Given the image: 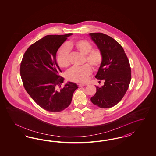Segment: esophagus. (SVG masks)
Returning <instances> with one entry per match:
<instances>
[{"instance_id":"1","label":"esophagus","mask_w":156,"mask_h":156,"mask_svg":"<svg viewBox=\"0 0 156 156\" xmlns=\"http://www.w3.org/2000/svg\"><path fill=\"white\" fill-rule=\"evenodd\" d=\"M78 86L79 87H83V86H85V85H83V84H80V83H78Z\"/></svg>"}]
</instances>
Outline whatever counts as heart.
Listing matches in <instances>:
<instances>
[{
  "label": "heart",
  "instance_id": "b5f03b06",
  "mask_svg": "<svg viewBox=\"0 0 156 156\" xmlns=\"http://www.w3.org/2000/svg\"><path fill=\"white\" fill-rule=\"evenodd\" d=\"M93 46L85 40H79L70 42L62 46L57 52V62L62 68H66L70 65L69 50L74 49L81 54L85 55V61L89 63L93 68H98L101 64L103 57L102 52L98 49L93 50ZM92 70L90 66L85 65L80 68L73 67L66 73V78L76 82L85 83L88 80Z\"/></svg>",
  "mask_w": 156,
  "mask_h": 156
}]
</instances>
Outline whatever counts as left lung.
<instances>
[{
  "mask_svg": "<svg viewBox=\"0 0 156 156\" xmlns=\"http://www.w3.org/2000/svg\"><path fill=\"white\" fill-rule=\"evenodd\" d=\"M102 52L103 59L95 78L104 80L101 87L91 98L92 103L101 108H112L122 99L131 80V69L124 50L113 38L103 33L89 34Z\"/></svg>",
  "mask_w": 156,
  "mask_h": 156,
  "instance_id": "obj_1",
  "label": "left lung"
}]
</instances>
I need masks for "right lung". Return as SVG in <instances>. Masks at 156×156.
Listing matches in <instances>:
<instances>
[{
	"instance_id": "obj_1",
	"label": "right lung",
	"mask_w": 156,
	"mask_h": 156,
	"mask_svg": "<svg viewBox=\"0 0 156 156\" xmlns=\"http://www.w3.org/2000/svg\"><path fill=\"white\" fill-rule=\"evenodd\" d=\"M72 35L45 36L28 47L21 62L20 76L26 91L40 107L50 112L67 108L78 89L76 83L68 82L58 89L64 78L59 76L62 71L57 63V52Z\"/></svg>"
}]
</instances>
